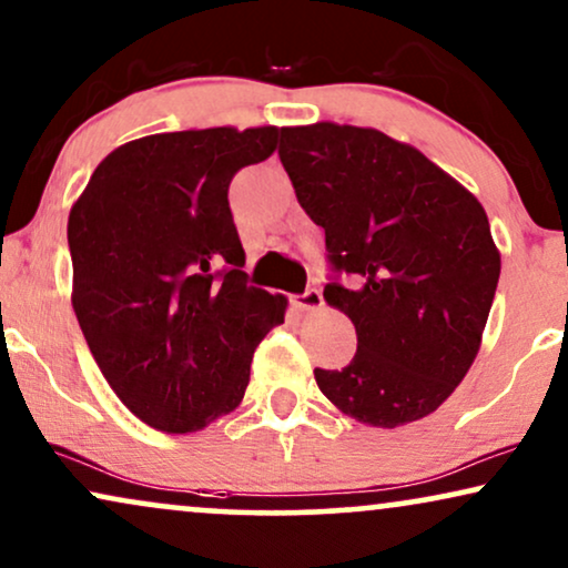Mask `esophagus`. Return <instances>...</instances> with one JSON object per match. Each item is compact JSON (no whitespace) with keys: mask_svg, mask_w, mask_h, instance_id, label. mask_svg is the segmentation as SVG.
I'll return each instance as SVG.
<instances>
[{"mask_svg":"<svg viewBox=\"0 0 568 568\" xmlns=\"http://www.w3.org/2000/svg\"><path fill=\"white\" fill-rule=\"evenodd\" d=\"M293 304H296V308H301V312H314V308L322 306V291L308 288L304 293H298V296L293 298Z\"/></svg>","mask_w":568,"mask_h":568,"instance_id":"obj_1","label":"esophagus"}]
</instances>
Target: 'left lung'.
Masks as SVG:
<instances>
[{
    "instance_id": "1",
    "label": "left lung",
    "mask_w": 568,
    "mask_h": 568,
    "mask_svg": "<svg viewBox=\"0 0 568 568\" xmlns=\"http://www.w3.org/2000/svg\"><path fill=\"white\" fill-rule=\"evenodd\" d=\"M277 154L298 204L325 231V301L356 327L348 367L314 369L320 390L372 427L433 414L475 362L498 288L483 204L419 149L375 128H280Z\"/></svg>"
}]
</instances>
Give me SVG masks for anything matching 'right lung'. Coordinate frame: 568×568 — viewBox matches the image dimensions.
Here are the masks:
<instances>
[{"mask_svg": "<svg viewBox=\"0 0 568 568\" xmlns=\"http://www.w3.org/2000/svg\"><path fill=\"white\" fill-rule=\"evenodd\" d=\"M280 128L143 135L106 154L70 210L73 308L118 398L162 433L241 404L285 296L248 285L227 189Z\"/></svg>", "mask_w": 568, "mask_h": 568, "instance_id": "obj_1", "label": "right lung"}]
</instances>
